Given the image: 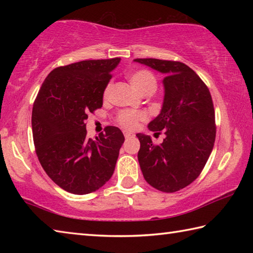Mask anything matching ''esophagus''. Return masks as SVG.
Returning a JSON list of instances; mask_svg holds the SVG:
<instances>
[{"label":"esophagus","instance_id":"obj_1","mask_svg":"<svg viewBox=\"0 0 253 253\" xmlns=\"http://www.w3.org/2000/svg\"><path fill=\"white\" fill-rule=\"evenodd\" d=\"M124 135H125V138H126V139H128V138H131V137H132V136H134V135H132V134H131V132H128V131H126V132H124Z\"/></svg>","mask_w":253,"mask_h":253}]
</instances>
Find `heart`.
<instances>
[{"label":"heart","mask_w":253,"mask_h":253,"mask_svg":"<svg viewBox=\"0 0 253 253\" xmlns=\"http://www.w3.org/2000/svg\"><path fill=\"white\" fill-rule=\"evenodd\" d=\"M127 78L130 81V84L138 90L142 95L148 96L155 92L157 89V79L156 76L152 71L147 69H137L132 70L127 74ZM113 88V84L109 83L106 85L104 96L105 98L109 96ZM145 119V115L140 111H132V110H124L121 111L117 116V122L122 127L126 129H135L138 126L139 122Z\"/></svg>","instance_id":"b5f03b06"}]
</instances>
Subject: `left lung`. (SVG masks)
<instances>
[{"mask_svg":"<svg viewBox=\"0 0 253 253\" xmlns=\"http://www.w3.org/2000/svg\"><path fill=\"white\" fill-rule=\"evenodd\" d=\"M165 75L164 101L148 129L166 137L155 145L148 135L137 134L138 162L146 182L166 193L182 190L198 178L215 140V115L211 93L202 79L179 61L135 59Z\"/></svg>","mask_w":253,"mask_h":253,"instance_id":"8db88e82","label":"left lung"}]
</instances>
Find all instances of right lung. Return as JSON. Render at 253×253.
Here are the masks:
<instances>
[{"instance_id":"1","label":"right lung","mask_w":253,"mask_h":253,"mask_svg":"<svg viewBox=\"0 0 253 253\" xmlns=\"http://www.w3.org/2000/svg\"><path fill=\"white\" fill-rule=\"evenodd\" d=\"M121 58L84 60L52 70L42 84L32 109L37 156L48 176L72 194H88L108 182L125 140L107 126L88 138L85 119L101 108L110 72Z\"/></svg>"}]
</instances>
